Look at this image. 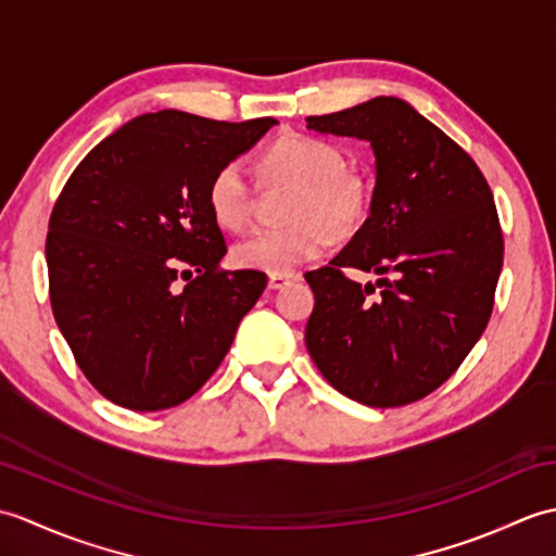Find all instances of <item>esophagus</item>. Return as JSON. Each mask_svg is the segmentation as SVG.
Segmentation results:
<instances>
[{
	"label": "esophagus",
	"instance_id": "34e87169",
	"mask_svg": "<svg viewBox=\"0 0 556 556\" xmlns=\"http://www.w3.org/2000/svg\"><path fill=\"white\" fill-rule=\"evenodd\" d=\"M299 275H293V271H269V289H285L289 281H296Z\"/></svg>",
	"mask_w": 556,
	"mask_h": 556
}]
</instances>
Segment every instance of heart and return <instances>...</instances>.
<instances>
[{"label": "heart", "instance_id": "obj_1", "mask_svg": "<svg viewBox=\"0 0 556 556\" xmlns=\"http://www.w3.org/2000/svg\"><path fill=\"white\" fill-rule=\"evenodd\" d=\"M344 155L327 140L291 134L265 152L269 181L293 184L289 203L291 224L255 229L233 245V263L248 269L289 271L323 255L334 233H349L365 215V186L344 169ZM207 205L219 227L239 231L253 215L255 188L243 160H231L215 172L207 188Z\"/></svg>", "mask_w": 556, "mask_h": 556}]
</instances>
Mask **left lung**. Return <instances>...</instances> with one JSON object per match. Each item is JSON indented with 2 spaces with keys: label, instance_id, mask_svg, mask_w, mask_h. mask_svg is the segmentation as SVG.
<instances>
[{
  "label": "left lung",
  "instance_id": "1",
  "mask_svg": "<svg viewBox=\"0 0 556 556\" xmlns=\"http://www.w3.org/2000/svg\"><path fill=\"white\" fill-rule=\"evenodd\" d=\"M311 131L368 140V219L327 267L305 271L315 308L305 346L337 392L372 408L406 406L446 382L482 337L502 271L492 191L452 138L399 98L308 116ZM341 266L383 279L361 288Z\"/></svg>",
  "mask_w": 556,
  "mask_h": 556
}]
</instances>
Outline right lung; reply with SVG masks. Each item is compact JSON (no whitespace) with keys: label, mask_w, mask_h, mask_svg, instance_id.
Here are the masks:
<instances>
[{"label":"right lung","mask_w":556,"mask_h":556,"mask_svg":"<svg viewBox=\"0 0 556 556\" xmlns=\"http://www.w3.org/2000/svg\"><path fill=\"white\" fill-rule=\"evenodd\" d=\"M275 124L140 114L66 181L45 245L52 313L83 375L116 406L162 410L191 399L265 291V271L219 269L227 243L207 188ZM186 264L199 277L179 288Z\"/></svg>","instance_id":"obj_1"}]
</instances>
